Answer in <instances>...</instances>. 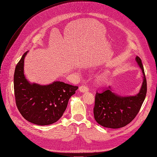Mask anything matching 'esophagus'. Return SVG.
<instances>
[{"label":"esophagus","mask_w":157,"mask_h":157,"mask_svg":"<svg viewBox=\"0 0 157 157\" xmlns=\"http://www.w3.org/2000/svg\"><path fill=\"white\" fill-rule=\"evenodd\" d=\"M79 90L80 92H87L88 91L89 89L87 86H84V85H82V86H81L79 87Z\"/></svg>","instance_id":"obj_1"}]
</instances>
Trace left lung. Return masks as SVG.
Returning <instances> with one entry per match:
<instances>
[{
  "mask_svg": "<svg viewBox=\"0 0 157 157\" xmlns=\"http://www.w3.org/2000/svg\"><path fill=\"white\" fill-rule=\"evenodd\" d=\"M136 60L143 73V82L139 94L134 96L121 97L111 91L110 87L95 97L94 115L101 126L113 129L123 128L130 123L138 114L147 94V80L141 59Z\"/></svg>",
  "mask_w": 157,
  "mask_h": 157,
  "instance_id": "1",
  "label": "left lung"
}]
</instances>
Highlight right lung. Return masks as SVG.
Masks as SVG:
<instances>
[{
  "label": "right lung",
  "instance_id": "obj_1",
  "mask_svg": "<svg viewBox=\"0 0 157 157\" xmlns=\"http://www.w3.org/2000/svg\"><path fill=\"white\" fill-rule=\"evenodd\" d=\"M26 51L17 63L14 73V92L17 107L29 122L45 126L57 122L65 111L70 98L78 86L56 81L41 86L30 84L23 72Z\"/></svg>",
  "mask_w": 157,
  "mask_h": 157
}]
</instances>
